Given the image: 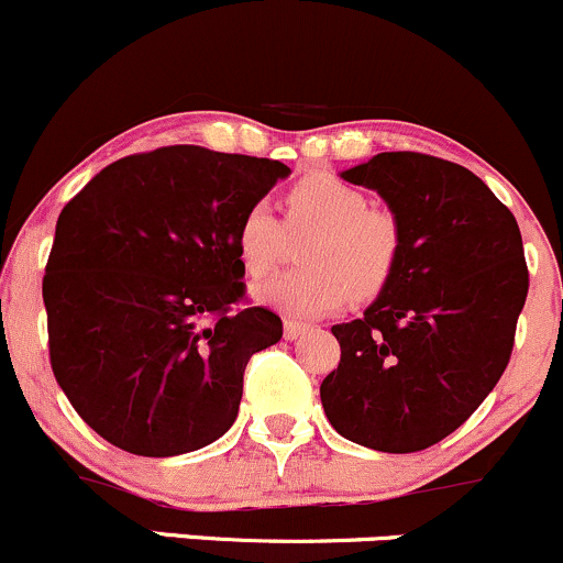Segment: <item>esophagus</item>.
<instances>
[{"label": "esophagus", "mask_w": 563, "mask_h": 563, "mask_svg": "<svg viewBox=\"0 0 563 563\" xmlns=\"http://www.w3.org/2000/svg\"><path fill=\"white\" fill-rule=\"evenodd\" d=\"M302 332H306V324H300V321H292V319L284 321V338L287 340H298Z\"/></svg>", "instance_id": "34e87169"}]
</instances>
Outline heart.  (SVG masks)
Here are the masks:
<instances>
[{
	"instance_id": "b5f03b06",
	"label": "heart",
	"mask_w": 563,
	"mask_h": 563,
	"mask_svg": "<svg viewBox=\"0 0 563 563\" xmlns=\"http://www.w3.org/2000/svg\"><path fill=\"white\" fill-rule=\"evenodd\" d=\"M287 229H313L298 252L302 268L255 284L252 298L289 319L338 311L349 292L356 300L375 298L399 263V220L334 175H308L289 188ZM236 252L250 276L279 265L284 229L265 199L252 201L239 218Z\"/></svg>"
}]
</instances>
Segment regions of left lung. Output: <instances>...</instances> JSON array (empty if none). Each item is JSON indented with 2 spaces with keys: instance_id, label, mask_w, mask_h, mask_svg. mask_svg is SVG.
Returning a JSON list of instances; mask_svg holds the SVG:
<instances>
[{
  "instance_id": "8db88e82",
  "label": "left lung",
  "mask_w": 563,
  "mask_h": 563,
  "mask_svg": "<svg viewBox=\"0 0 563 563\" xmlns=\"http://www.w3.org/2000/svg\"><path fill=\"white\" fill-rule=\"evenodd\" d=\"M340 178L399 220L394 276L362 319L334 324L327 420L377 452L439 444L492 394L514 351L529 274L514 212L460 164L385 151Z\"/></svg>"
}]
</instances>
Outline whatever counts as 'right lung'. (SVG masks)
Returning a JSON list of instances; mask_svg holds the SVG:
<instances>
[{
	"instance_id": "obj_1",
	"label": "right lung",
	"mask_w": 563,
	"mask_h": 563,
	"mask_svg": "<svg viewBox=\"0 0 563 563\" xmlns=\"http://www.w3.org/2000/svg\"><path fill=\"white\" fill-rule=\"evenodd\" d=\"M292 169L167 145L100 169L63 207L42 282L49 362L119 450L173 457L233 426L252 353L282 340L244 295L236 225Z\"/></svg>"
}]
</instances>
